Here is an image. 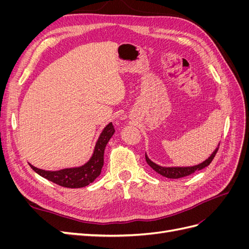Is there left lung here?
Masks as SVG:
<instances>
[{"label":"left lung","instance_id":"8db88e82","mask_svg":"<svg viewBox=\"0 0 249 249\" xmlns=\"http://www.w3.org/2000/svg\"><path fill=\"white\" fill-rule=\"evenodd\" d=\"M218 148H219V146H218L215 149V152L212 155H211V157L209 158L208 160H206L205 162H202L201 164L196 165V166H193V167H161V166H159V165H157V164H155V163L150 161L148 158L146 157V155H145V160H146V162H147L149 166L152 167L156 172L160 173L161 176L169 178H183V177L190 176V175H192V173H194L195 171L200 170L202 168L209 166L211 162L213 161L214 157L216 156V154L218 152Z\"/></svg>","mask_w":249,"mask_h":249}]
</instances>
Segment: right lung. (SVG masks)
I'll list each match as a JSON object with an SVG mask.
<instances>
[{
	"mask_svg": "<svg viewBox=\"0 0 249 249\" xmlns=\"http://www.w3.org/2000/svg\"><path fill=\"white\" fill-rule=\"evenodd\" d=\"M114 125L110 123L104 131L96 142L94 153L85 165L77 168L62 169L59 171H46L38 169L30 164L31 168L38 173L42 178H47L51 182L65 188H81L92 183L93 180L101 175L102 167L104 165V152L108 141L114 134Z\"/></svg>",
	"mask_w": 249,
	"mask_h": 249,
	"instance_id": "add662e5",
	"label": "right lung"
}]
</instances>
